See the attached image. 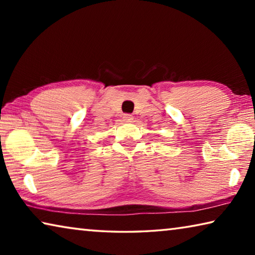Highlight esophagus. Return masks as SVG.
<instances>
[{"label": "esophagus", "mask_w": 255, "mask_h": 255, "mask_svg": "<svg viewBox=\"0 0 255 255\" xmlns=\"http://www.w3.org/2000/svg\"><path fill=\"white\" fill-rule=\"evenodd\" d=\"M124 122H126V123H131L132 120H133V117L131 115H124Z\"/></svg>", "instance_id": "obj_1"}]
</instances>
